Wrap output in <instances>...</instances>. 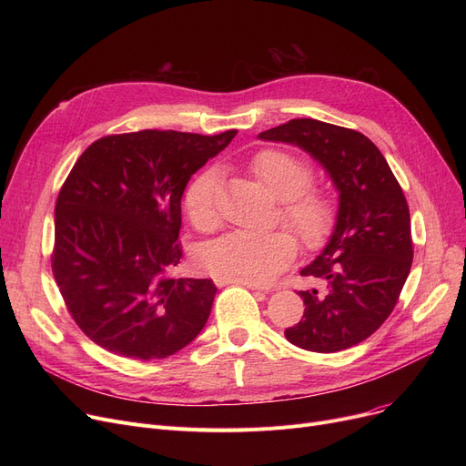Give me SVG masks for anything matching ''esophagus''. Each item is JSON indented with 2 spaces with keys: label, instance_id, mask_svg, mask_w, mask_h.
I'll return each mask as SVG.
<instances>
[{
  "label": "esophagus",
  "instance_id": "34e87169",
  "mask_svg": "<svg viewBox=\"0 0 466 466\" xmlns=\"http://www.w3.org/2000/svg\"><path fill=\"white\" fill-rule=\"evenodd\" d=\"M230 283H238V285H243V287H249V289H258V290H266V287H262L260 283H251V281H232V279H217V285H218V287H225V285H230Z\"/></svg>",
  "mask_w": 466,
  "mask_h": 466
}]
</instances>
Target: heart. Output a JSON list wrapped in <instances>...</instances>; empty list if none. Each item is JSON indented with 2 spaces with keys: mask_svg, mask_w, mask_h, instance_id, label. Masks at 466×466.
Segmentation results:
<instances>
[{
  "mask_svg": "<svg viewBox=\"0 0 466 466\" xmlns=\"http://www.w3.org/2000/svg\"><path fill=\"white\" fill-rule=\"evenodd\" d=\"M248 167L255 179L279 200V217L302 246L321 248L334 232L338 204L332 196L311 187L315 174L311 164L287 149H262L255 153ZM218 169L206 167L196 174L183 190V208L190 223L211 232L218 227ZM297 239L289 230L268 234L230 232L204 248L200 260L218 279L268 283L297 257Z\"/></svg>",
  "mask_w": 466,
  "mask_h": 466,
  "instance_id": "heart-1",
  "label": "heart"
}]
</instances>
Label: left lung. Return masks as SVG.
<instances>
[{
    "instance_id": "8db88e82",
    "label": "left lung",
    "mask_w": 466,
    "mask_h": 466,
    "mask_svg": "<svg viewBox=\"0 0 466 466\" xmlns=\"http://www.w3.org/2000/svg\"><path fill=\"white\" fill-rule=\"evenodd\" d=\"M258 137L302 147L339 190L329 246L300 272L323 279L327 290H299L306 309L285 338L315 353L353 348L385 323L410 274L413 241L402 187L378 147L357 130L292 118Z\"/></svg>"
}]
</instances>
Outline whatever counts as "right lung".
Returning a JSON list of instances; mask_svg holds the SVG:
<instances>
[{"instance_id": "right-lung-1", "label": "right lung", "mask_w": 466, "mask_h": 466, "mask_svg": "<svg viewBox=\"0 0 466 466\" xmlns=\"http://www.w3.org/2000/svg\"><path fill=\"white\" fill-rule=\"evenodd\" d=\"M236 134H111L71 167L55 208L51 264L69 315L94 344L151 360L200 334L217 287L174 276L181 198L190 176Z\"/></svg>"}]
</instances>
